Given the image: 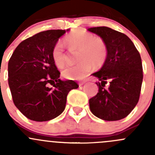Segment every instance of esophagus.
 <instances>
[{"mask_svg": "<svg viewBox=\"0 0 155 155\" xmlns=\"http://www.w3.org/2000/svg\"><path fill=\"white\" fill-rule=\"evenodd\" d=\"M85 81H81V82H79V86H82V85H84V84H85Z\"/></svg>", "mask_w": 155, "mask_h": 155, "instance_id": "esophagus-1", "label": "esophagus"}]
</instances>
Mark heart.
I'll use <instances>...</instances> for the list:
<instances>
[{"label":"heart","instance_id":"heart-1","mask_svg":"<svg viewBox=\"0 0 155 155\" xmlns=\"http://www.w3.org/2000/svg\"><path fill=\"white\" fill-rule=\"evenodd\" d=\"M70 49H78V61L75 65L66 67L62 70V76L68 79H81L92 70V64L101 67L107 56V47L102 38L94 37L91 33L82 29H75L65 37ZM54 63L58 68L65 64V54L61 43L58 42L51 51Z\"/></svg>","mask_w":155,"mask_h":155}]
</instances>
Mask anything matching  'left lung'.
Listing matches in <instances>:
<instances>
[{
    "mask_svg": "<svg viewBox=\"0 0 155 155\" xmlns=\"http://www.w3.org/2000/svg\"><path fill=\"white\" fill-rule=\"evenodd\" d=\"M101 37L107 47L104 66L93 76L99 90L89 100L92 113L104 121H118L127 116L140 99L143 73L140 52L123 33L108 27L88 28ZM109 87H105L107 80Z\"/></svg>",
    "mask_w": 155,
    "mask_h": 155,
    "instance_id": "left-lung-1",
    "label": "left lung"
}]
</instances>
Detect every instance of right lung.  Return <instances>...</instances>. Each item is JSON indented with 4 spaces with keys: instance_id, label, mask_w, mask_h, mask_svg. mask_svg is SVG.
Returning <instances> with one entry per match:
<instances>
[{
    "instance_id": "right-lung-1",
    "label": "right lung",
    "mask_w": 155,
    "mask_h": 155,
    "mask_svg": "<svg viewBox=\"0 0 155 155\" xmlns=\"http://www.w3.org/2000/svg\"><path fill=\"white\" fill-rule=\"evenodd\" d=\"M65 30H48L23 40L8 63V83L15 106L25 117L46 121L64 110L67 97L79 85L61 81L51 57L53 46ZM51 84L53 88H49Z\"/></svg>"
}]
</instances>
